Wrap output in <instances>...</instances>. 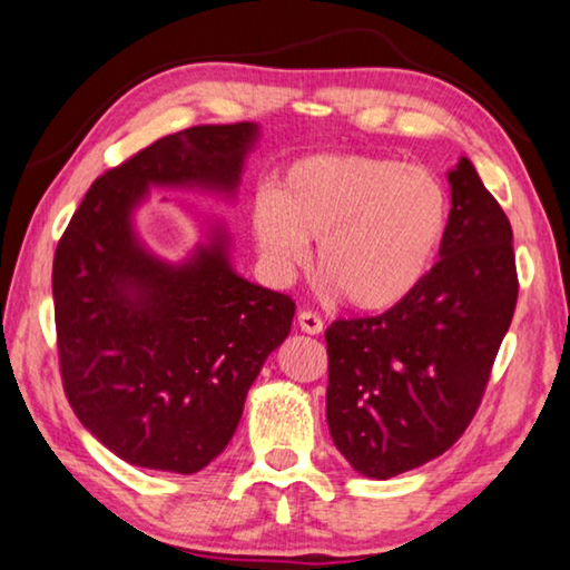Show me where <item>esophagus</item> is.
Masks as SVG:
<instances>
[{
	"label": "esophagus",
	"instance_id": "1",
	"mask_svg": "<svg viewBox=\"0 0 570 570\" xmlns=\"http://www.w3.org/2000/svg\"><path fill=\"white\" fill-rule=\"evenodd\" d=\"M297 325H301L303 333H311V335H318L323 333V321L318 313L313 311H303L301 315H297Z\"/></svg>",
	"mask_w": 570,
	"mask_h": 570
}]
</instances>
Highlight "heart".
<instances>
[{
  "instance_id": "obj_1",
  "label": "heart",
  "mask_w": 570,
  "mask_h": 570,
  "mask_svg": "<svg viewBox=\"0 0 570 570\" xmlns=\"http://www.w3.org/2000/svg\"><path fill=\"white\" fill-rule=\"evenodd\" d=\"M450 224V191L434 171L361 154L301 158L249 212L275 273H295L315 242L318 275L361 313L406 303L432 275Z\"/></svg>"
}]
</instances>
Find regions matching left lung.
I'll return each mask as SVG.
<instances>
[{"mask_svg":"<svg viewBox=\"0 0 570 570\" xmlns=\"http://www.w3.org/2000/svg\"><path fill=\"white\" fill-rule=\"evenodd\" d=\"M452 224L426 283L373 318L335 321L325 416L358 474L389 480L444 454L478 412L518 303L512 227L470 158L446 174Z\"/></svg>","mask_w":570,"mask_h":570,"instance_id":"obj_1","label":"left lung"}]
</instances>
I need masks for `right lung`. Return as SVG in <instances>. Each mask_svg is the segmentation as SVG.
I'll return each instance as SVG.
<instances>
[{
	"label": "right lung",
	"instance_id": "1",
	"mask_svg": "<svg viewBox=\"0 0 570 570\" xmlns=\"http://www.w3.org/2000/svg\"><path fill=\"white\" fill-rule=\"evenodd\" d=\"M257 138V124L158 138L92 181L55 252L65 396L82 426L136 468H207L291 333L295 303L235 273L222 222L184 263L158 257L134 224L148 186L235 197Z\"/></svg>",
	"mask_w": 570,
	"mask_h": 570
}]
</instances>
